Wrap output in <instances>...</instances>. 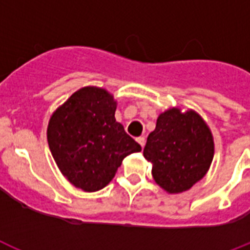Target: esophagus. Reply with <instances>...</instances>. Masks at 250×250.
I'll return each instance as SVG.
<instances>
[{
	"instance_id": "obj_1",
	"label": "esophagus",
	"mask_w": 250,
	"mask_h": 250,
	"mask_svg": "<svg viewBox=\"0 0 250 250\" xmlns=\"http://www.w3.org/2000/svg\"><path fill=\"white\" fill-rule=\"evenodd\" d=\"M136 141L141 145V147H144V146H145V137H144V136H140V137L136 138Z\"/></svg>"
}]
</instances>
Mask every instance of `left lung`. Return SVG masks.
Here are the masks:
<instances>
[{
  "label": "left lung",
  "instance_id": "8db88e82",
  "mask_svg": "<svg viewBox=\"0 0 250 250\" xmlns=\"http://www.w3.org/2000/svg\"><path fill=\"white\" fill-rule=\"evenodd\" d=\"M155 182L169 193L188 190L202 179L213 159V140L197 113L169 109L159 115L144 148Z\"/></svg>",
  "mask_w": 250,
  "mask_h": 250
}]
</instances>
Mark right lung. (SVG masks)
Returning <instances> with one entry per match:
<instances>
[{"instance_id":"right-lung-1","label":"right lung","mask_w":250,"mask_h":250,"mask_svg":"<svg viewBox=\"0 0 250 250\" xmlns=\"http://www.w3.org/2000/svg\"><path fill=\"white\" fill-rule=\"evenodd\" d=\"M113 96L99 87H83L53 113L48 145L60 170L85 192H95L114 178L127 155L141 146L115 122Z\"/></svg>"}]
</instances>
